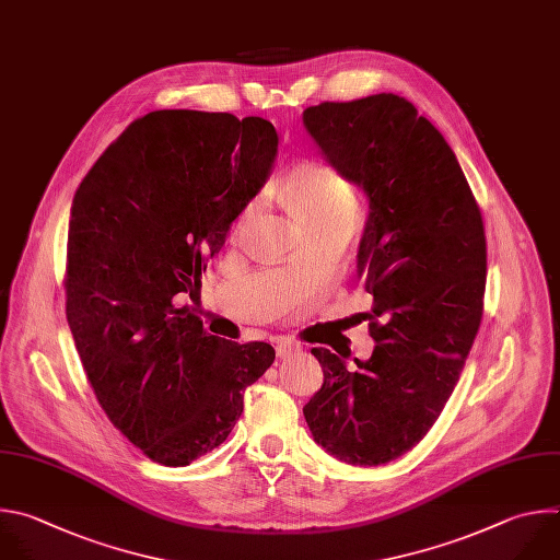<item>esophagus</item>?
I'll list each match as a JSON object with an SVG mask.
<instances>
[{
	"label": "esophagus",
	"instance_id": "esophagus-1",
	"mask_svg": "<svg viewBox=\"0 0 560 560\" xmlns=\"http://www.w3.org/2000/svg\"><path fill=\"white\" fill-rule=\"evenodd\" d=\"M298 351H300V345L293 342V340H289V338H282V340L278 342V347H276V353H278L280 360H284V358H289V355H293V353H298Z\"/></svg>",
	"mask_w": 560,
	"mask_h": 560
}]
</instances>
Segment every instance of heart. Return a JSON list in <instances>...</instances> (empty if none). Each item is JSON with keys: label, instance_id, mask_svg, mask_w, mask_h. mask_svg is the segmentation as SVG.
Instances as JSON below:
<instances>
[{"label": "heart", "instance_id": "obj_1", "mask_svg": "<svg viewBox=\"0 0 560 560\" xmlns=\"http://www.w3.org/2000/svg\"><path fill=\"white\" fill-rule=\"evenodd\" d=\"M284 189L293 205L300 209L311 232L324 230H353L360 218V194L353 183L328 161L311 156L295 163L289 174ZM260 196H252L234 218V232L241 234L249 228Z\"/></svg>", "mask_w": 560, "mask_h": 560}]
</instances>
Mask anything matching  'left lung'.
<instances>
[{
    "mask_svg": "<svg viewBox=\"0 0 560 560\" xmlns=\"http://www.w3.org/2000/svg\"><path fill=\"white\" fill-rule=\"evenodd\" d=\"M304 126L371 211L358 273L373 295L366 362L311 349L324 371L304 406L313 439L353 466H382L425 436L451 399L483 317V215L441 132L397 94L324 101Z\"/></svg>",
    "mask_w": 560,
    "mask_h": 560,
    "instance_id": "1",
    "label": "left lung"
}]
</instances>
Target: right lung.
Returning a JSON list of instances; mask_svg holds the SVG:
<instances>
[{
    "instance_id": "obj_1",
    "label": "right lung",
    "mask_w": 560,
    "mask_h": 560,
    "mask_svg": "<svg viewBox=\"0 0 560 560\" xmlns=\"http://www.w3.org/2000/svg\"><path fill=\"white\" fill-rule=\"evenodd\" d=\"M278 152L276 128L230 112L156 109L81 180L70 211L66 315L107 419L154 464L180 468L225 441L267 342L215 338L194 308L207 262Z\"/></svg>"
}]
</instances>
